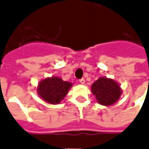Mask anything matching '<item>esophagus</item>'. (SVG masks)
I'll return each mask as SVG.
<instances>
[{
  "label": "esophagus",
  "instance_id": "34e87169",
  "mask_svg": "<svg viewBox=\"0 0 149 149\" xmlns=\"http://www.w3.org/2000/svg\"><path fill=\"white\" fill-rule=\"evenodd\" d=\"M80 83L81 84H84V82H85V81H84V78H81V79H80Z\"/></svg>",
  "mask_w": 149,
  "mask_h": 149
}]
</instances>
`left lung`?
Listing matches in <instances>:
<instances>
[{
    "label": "left lung",
    "mask_w": 149,
    "mask_h": 149,
    "mask_svg": "<svg viewBox=\"0 0 149 149\" xmlns=\"http://www.w3.org/2000/svg\"><path fill=\"white\" fill-rule=\"evenodd\" d=\"M91 89L98 103L105 106L116 103L122 94L118 83L107 77L99 78L92 84Z\"/></svg>",
    "instance_id": "1"
}]
</instances>
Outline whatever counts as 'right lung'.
<instances>
[{"label": "right lung", "instance_id": "1", "mask_svg": "<svg viewBox=\"0 0 149 149\" xmlns=\"http://www.w3.org/2000/svg\"><path fill=\"white\" fill-rule=\"evenodd\" d=\"M72 84L68 81H64L61 78L52 77L40 81L37 87V93L41 99L52 104L61 103Z\"/></svg>", "mask_w": 149, "mask_h": 149}]
</instances>
